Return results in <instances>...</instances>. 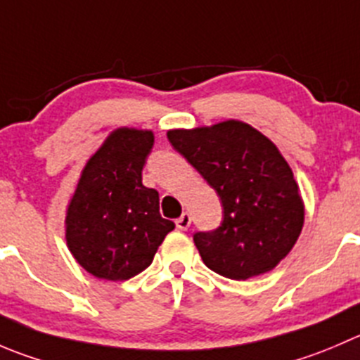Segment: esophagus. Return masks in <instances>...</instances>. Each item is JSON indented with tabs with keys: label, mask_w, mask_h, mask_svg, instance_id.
Returning <instances> with one entry per match:
<instances>
[{
	"label": "esophagus",
	"mask_w": 360,
	"mask_h": 360,
	"mask_svg": "<svg viewBox=\"0 0 360 360\" xmlns=\"http://www.w3.org/2000/svg\"><path fill=\"white\" fill-rule=\"evenodd\" d=\"M190 223H191V218H190V214H188V212H183V214H181L179 218L176 219V226L179 230H186L188 226H190Z\"/></svg>",
	"instance_id": "esophagus-1"
}]
</instances>
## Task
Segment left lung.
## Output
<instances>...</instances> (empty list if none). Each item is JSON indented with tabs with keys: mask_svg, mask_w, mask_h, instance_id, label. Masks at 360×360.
Instances as JSON below:
<instances>
[{
	"mask_svg": "<svg viewBox=\"0 0 360 360\" xmlns=\"http://www.w3.org/2000/svg\"><path fill=\"white\" fill-rule=\"evenodd\" d=\"M167 137L221 200V225L193 236L204 264L230 280L273 271L304 225L299 184L280 149L237 120L176 128Z\"/></svg>",
	"mask_w": 360,
	"mask_h": 360,
	"instance_id": "8db88e82",
	"label": "left lung"
}]
</instances>
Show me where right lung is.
<instances>
[{
    "label": "right lung",
    "instance_id": "obj_1",
    "mask_svg": "<svg viewBox=\"0 0 360 360\" xmlns=\"http://www.w3.org/2000/svg\"><path fill=\"white\" fill-rule=\"evenodd\" d=\"M151 130L121 127L87 160L66 207V246L95 278L124 281L151 265L174 230L160 214L158 191L142 184Z\"/></svg>",
    "mask_w": 360,
    "mask_h": 360
}]
</instances>
